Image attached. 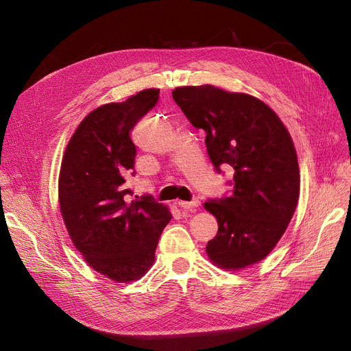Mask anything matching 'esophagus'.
Here are the masks:
<instances>
[{
	"label": "esophagus",
	"mask_w": 351,
	"mask_h": 351,
	"mask_svg": "<svg viewBox=\"0 0 351 351\" xmlns=\"http://www.w3.org/2000/svg\"><path fill=\"white\" fill-rule=\"evenodd\" d=\"M200 205L199 200H192V202H186V200H180L178 202V206L183 208L186 210H195L197 206Z\"/></svg>",
	"instance_id": "obj_1"
}]
</instances>
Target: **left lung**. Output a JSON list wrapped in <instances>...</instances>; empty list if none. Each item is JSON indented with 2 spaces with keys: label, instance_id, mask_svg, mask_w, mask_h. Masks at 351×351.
<instances>
[{
  "label": "left lung",
  "instance_id": "1",
  "mask_svg": "<svg viewBox=\"0 0 351 351\" xmlns=\"http://www.w3.org/2000/svg\"><path fill=\"white\" fill-rule=\"evenodd\" d=\"M173 98L187 120L205 132L215 171L231 167V195L204 206L218 221L208 258L224 269L265 259L282 237L299 200V162L290 133L267 104L210 84L183 86Z\"/></svg>",
  "mask_w": 351,
  "mask_h": 351
}]
</instances>
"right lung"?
<instances>
[{
	"label": "right lung",
	"mask_w": 351,
	"mask_h": 351,
	"mask_svg": "<svg viewBox=\"0 0 351 351\" xmlns=\"http://www.w3.org/2000/svg\"><path fill=\"white\" fill-rule=\"evenodd\" d=\"M158 99V89H146L93 110L62 156L58 197L70 239L95 271L117 282L143 277L171 219L152 196L127 202L133 192L125 189V176L134 169L136 158L130 134Z\"/></svg>",
	"instance_id": "add662e5"
}]
</instances>
